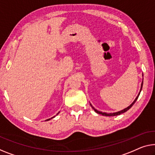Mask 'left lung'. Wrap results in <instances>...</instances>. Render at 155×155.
<instances>
[{"label":"left lung","instance_id":"1","mask_svg":"<svg viewBox=\"0 0 155 155\" xmlns=\"http://www.w3.org/2000/svg\"><path fill=\"white\" fill-rule=\"evenodd\" d=\"M143 81H142V83H141V85H140V91H139V92H138V95H137V97H136L135 100H134L133 102L131 103V104L129 106V107H127L125 108H124L123 110H120V111H117V112H115V113H109V114H108V113L101 112V111H100V110H98L95 109V108H94L93 107H92L91 104H91V106L92 107V109H94V111H95L96 113H97V114H101V115H105V116H115V115H120V114H123V113H124V112L127 111V110L129 109V108H130L131 107H132V106H133L134 104V103L136 102V101H137V100H138V96H139V94H140V91H141V90H142V87H143Z\"/></svg>","mask_w":155,"mask_h":155}]
</instances>
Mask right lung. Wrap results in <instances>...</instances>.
<instances>
[{
  "label": "right lung",
  "instance_id": "right-lung-1",
  "mask_svg": "<svg viewBox=\"0 0 155 155\" xmlns=\"http://www.w3.org/2000/svg\"><path fill=\"white\" fill-rule=\"evenodd\" d=\"M59 113H60V112H58V114H56V115H58V114H59ZM55 117V116H54V117H51V118H48V119H47V120H45V121H48V120H51V119H52V118H54V117Z\"/></svg>",
  "mask_w": 155,
  "mask_h": 155
}]
</instances>
